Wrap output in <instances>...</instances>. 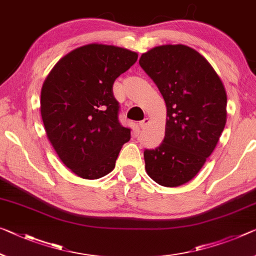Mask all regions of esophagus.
<instances>
[{
  "label": "esophagus",
  "mask_w": 256,
  "mask_h": 256,
  "mask_svg": "<svg viewBox=\"0 0 256 256\" xmlns=\"http://www.w3.org/2000/svg\"><path fill=\"white\" fill-rule=\"evenodd\" d=\"M148 124V118H145L144 120L140 121V122L138 124V126H140V129H143V128H145V126H146Z\"/></svg>",
  "instance_id": "obj_1"
}]
</instances>
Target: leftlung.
<instances>
[{
  "instance_id": "obj_1",
  "label": "left lung",
  "mask_w": 256,
  "mask_h": 256,
  "mask_svg": "<svg viewBox=\"0 0 256 256\" xmlns=\"http://www.w3.org/2000/svg\"><path fill=\"white\" fill-rule=\"evenodd\" d=\"M167 108L164 138L145 150V170L160 186H180L198 174L226 122L221 78L198 51L184 44L156 46L140 58Z\"/></svg>"
}]
</instances>
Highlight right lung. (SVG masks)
I'll return each instance as SVG.
<instances>
[{
    "instance_id": "1",
    "label": "right lung",
    "mask_w": 256,
    "mask_h": 256,
    "mask_svg": "<svg viewBox=\"0 0 256 256\" xmlns=\"http://www.w3.org/2000/svg\"><path fill=\"white\" fill-rule=\"evenodd\" d=\"M138 54L92 43L60 60L43 82L41 116L46 137L66 167L86 180L111 172L130 129L119 122L116 78Z\"/></svg>"
}]
</instances>
